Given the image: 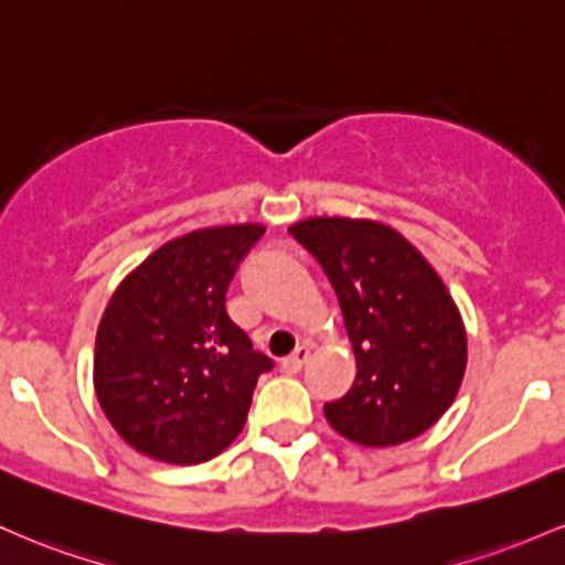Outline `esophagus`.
<instances>
[{
  "instance_id": "34e87169",
  "label": "esophagus",
  "mask_w": 565,
  "mask_h": 565,
  "mask_svg": "<svg viewBox=\"0 0 565 565\" xmlns=\"http://www.w3.org/2000/svg\"><path fill=\"white\" fill-rule=\"evenodd\" d=\"M309 352H312V344H307V341L296 347L294 354H288V358L282 360L285 371H288V373H299L301 367H303V363H307V360H309Z\"/></svg>"
}]
</instances>
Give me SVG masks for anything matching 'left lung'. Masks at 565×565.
Returning <instances> with one entry per match:
<instances>
[{
	"mask_svg": "<svg viewBox=\"0 0 565 565\" xmlns=\"http://www.w3.org/2000/svg\"><path fill=\"white\" fill-rule=\"evenodd\" d=\"M290 234L331 280L358 376L326 419L360 446H401L454 403L467 333L451 294L401 232L367 218H307Z\"/></svg>",
	"mask_w": 565,
	"mask_h": 565,
	"instance_id": "left-lung-1",
	"label": "left lung"
}]
</instances>
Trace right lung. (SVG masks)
<instances>
[{"instance_id": "1", "label": "right lung", "mask_w": 565, "mask_h": 565, "mask_svg": "<svg viewBox=\"0 0 565 565\" xmlns=\"http://www.w3.org/2000/svg\"><path fill=\"white\" fill-rule=\"evenodd\" d=\"M262 234L258 224L189 232L114 290L93 382L106 419L138 454L200 465L245 427L258 376L275 363L232 322L226 288Z\"/></svg>"}]
</instances>
